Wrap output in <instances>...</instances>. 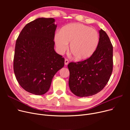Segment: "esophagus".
Returning <instances> with one entry per match:
<instances>
[{"mask_svg":"<svg viewBox=\"0 0 130 130\" xmlns=\"http://www.w3.org/2000/svg\"><path fill=\"white\" fill-rule=\"evenodd\" d=\"M69 60H68L67 58H66V59H65V65H68V64H69Z\"/></svg>","mask_w":130,"mask_h":130,"instance_id":"34e87169","label":"esophagus"}]
</instances>
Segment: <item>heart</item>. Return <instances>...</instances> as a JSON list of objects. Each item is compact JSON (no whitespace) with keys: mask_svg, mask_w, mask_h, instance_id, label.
Returning a JSON list of instances; mask_svg holds the SVG:
<instances>
[{"mask_svg":"<svg viewBox=\"0 0 130 130\" xmlns=\"http://www.w3.org/2000/svg\"><path fill=\"white\" fill-rule=\"evenodd\" d=\"M55 43L59 54L68 48L77 61H84L91 57L100 42L97 30L82 24H71L63 27L55 35Z\"/></svg>","mask_w":130,"mask_h":130,"instance_id":"b5f03b06","label":"heart"}]
</instances>
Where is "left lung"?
I'll use <instances>...</instances> for the list:
<instances>
[{
    "label": "left lung",
    "instance_id": "8db88e82",
    "mask_svg": "<svg viewBox=\"0 0 130 130\" xmlns=\"http://www.w3.org/2000/svg\"><path fill=\"white\" fill-rule=\"evenodd\" d=\"M98 48L89 59L68 65L69 87L76 96L87 97L95 95L105 86L113 71V46L107 34L99 30Z\"/></svg>",
    "mask_w": 130,
    "mask_h": 130
}]
</instances>
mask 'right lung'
I'll list each match as a JSON object with an SVG mask.
<instances>
[{"label": "right lung", "instance_id": "1", "mask_svg": "<svg viewBox=\"0 0 130 130\" xmlns=\"http://www.w3.org/2000/svg\"><path fill=\"white\" fill-rule=\"evenodd\" d=\"M53 18H39L27 24L16 40L13 71L19 85L27 92L43 95L52 79L64 66V58L54 50L57 25Z\"/></svg>", "mask_w": 130, "mask_h": 130}]
</instances>
